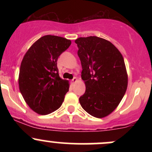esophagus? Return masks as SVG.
I'll use <instances>...</instances> for the list:
<instances>
[{"label": "esophagus", "mask_w": 152, "mask_h": 152, "mask_svg": "<svg viewBox=\"0 0 152 152\" xmlns=\"http://www.w3.org/2000/svg\"><path fill=\"white\" fill-rule=\"evenodd\" d=\"M76 81H77V78H76V77H73V79L71 80V82H72V83H75V82H76Z\"/></svg>", "instance_id": "esophagus-1"}]
</instances>
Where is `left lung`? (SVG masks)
I'll use <instances>...</instances> for the list:
<instances>
[{
  "label": "left lung",
  "instance_id": "obj_1",
  "mask_svg": "<svg viewBox=\"0 0 152 152\" xmlns=\"http://www.w3.org/2000/svg\"><path fill=\"white\" fill-rule=\"evenodd\" d=\"M75 42L86 86L80 104L93 117H106L115 110L126 91L128 76L123 56L110 41L98 37H79Z\"/></svg>",
  "mask_w": 152,
  "mask_h": 152
}]
</instances>
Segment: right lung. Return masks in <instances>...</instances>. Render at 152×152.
I'll return each instance as SVG.
<instances>
[{
	"label": "right lung",
	"instance_id": "1",
	"mask_svg": "<svg viewBox=\"0 0 152 152\" xmlns=\"http://www.w3.org/2000/svg\"><path fill=\"white\" fill-rule=\"evenodd\" d=\"M71 44L70 39L45 35L26 53L20 65L19 88L31 109L40 115L58 110L69 90L68 81L59 77L57 59Z\"/></svg>",
	"mask_w": 152,
	"mask_h": 152
}]
</instances>
